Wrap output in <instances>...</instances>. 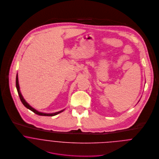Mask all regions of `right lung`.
Wrapping results in <instances>:
<instances>
[{
	"mask_svg": "<svg viewBox=\"0 0 159 159\" xmlns=\"http://www.w3.org/2000/svg\"><path fill=\"white\" fill-rule=\"evenodd\" d=\"M16 89H17V91H18V95H19V97H20V99L22 102V104L24 105V106L25 107H26L28 109L30 110L31 111H33L34 113L38 115H41V116H55L58 113H60L61 112L65 110V109L63 110H61L60 111H57V112H55V113H44V112H42V111H39L38 110H37L36 109H35L34 108H33L32 106H30L26 101L25 99H24L23 96H22L21 93V91H20V86H19V83H18V73L16 74Z\"/></svg>",
	"mask_w": 159,
	"mask_h": 159,
	"instance_id": "add662e5",
	"label": "right lung"
}]
</instances>
